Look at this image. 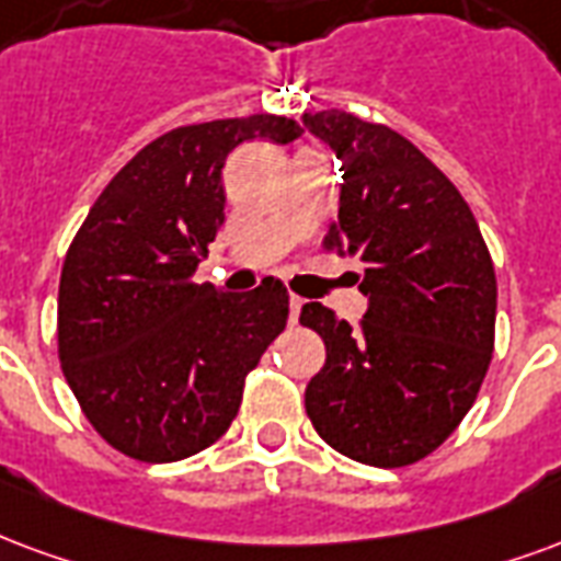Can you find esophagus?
<instances>
[{
  "label": "esophagus",
  "instance_id": "1",
  "mask_svg": "<svg viewBox=\"0 0 561 561\" xmlns=\"http://www.w3.org/2000/svg\"><path fill=\"white\" fill-rule=\"evenodd\" d=\"M300 309H302V300H300V297H294V294H291V323L300 321Z\"/></svg>",
  "mask_w": 561,
  "mask_h": 561
}]
</instances>
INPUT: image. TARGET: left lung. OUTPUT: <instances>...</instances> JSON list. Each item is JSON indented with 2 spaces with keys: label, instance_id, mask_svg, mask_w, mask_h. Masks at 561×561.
I'll return each instance as SVG.
<instances>
[{
  "label": "left lung",
  "instance_id": "left-lung-1",
  "mask_svg": "<svg viewBox=\"0 0 561 561\" xmlns=\"http://www.w3.org/2000/svg\"><path fill=\"white\" fill-rule=\"evenodd\" d=\"M302 124L342 160L339 222L323 249L363 264L359 327L306 302L327 363L306 386L323 443L368 467H408L458 428L493 356L496 273L458 186L416 145L351 112Z\"/></svg>",
  "mask_w": 561,
  "mask_h": 561
}]
</instances>
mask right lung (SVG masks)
<instances>
[{
	"instance_id": "obj_1",
	"label": "right lung",
	"mask_w": 561,
	"mask_h": 561,
	"mask_svg": "<svg viewBox=\"0 0 561 561\" xmlns=\"http://www.w3.org/2000/svg\"><path fill=\"white\" fill-rule=\"evenodd\" d=\"M300 124L249 115L163 133L112 178L65 255L59 359L82 413L112 449L172 463L234 422L247 375L285 330L279 279L255 291L198 285L226 219L222 165L240 142L288 145Z\"/></svg>"
}]
</instances>
